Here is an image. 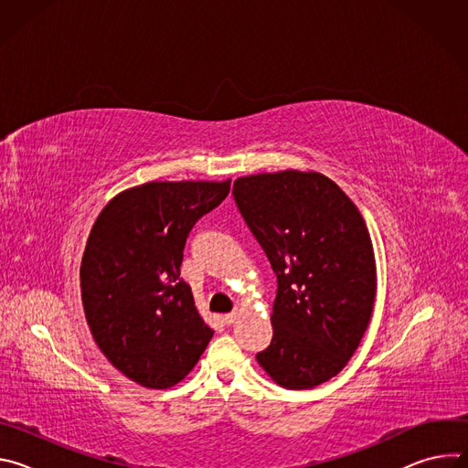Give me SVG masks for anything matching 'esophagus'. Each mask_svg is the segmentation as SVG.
<instances>
[{"label": "esophagus", "mask_w": 468, "mask_h": 468, "mask_svg": "<svg viewBox=\"0 0 468 468\" xmlns=\"http://www.w3.org/2000/svg\"><path fill=\"white\" fill-rule=\"evenodd\" d=\"M237 320V313H228V314H224V322L226 324H233Z\"/></svg>", "instance_id": "obj_1"}]
</instances>
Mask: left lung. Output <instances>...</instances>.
<instances>
[{
    "mask_svg": "<svg viewBox=\"0 0 468 468\" xmlns=\"http://www.w3.org/2000/svg\"><path fill=\"white\" fill-rule=\"evenodd\" d=\"M233 196L278 274L274 337L262 370L292 390L337 376L357 350L376 300V259L357 206L307 170L237 177Z\"/></svg>",
    "mask_w": 468,
    "mask_h": 468,
    "instance_id": "8db88e82",
    "label": "left lung"
}]
</instances>
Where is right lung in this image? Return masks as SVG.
<instances>
[{"label": "right lung", "mask_w": 468, "mask_h": 468, "mask_svg": "<svg viewBox=\"0 0 468 468\" xmlns=\"http://www.w3.org/2000/svg\"><path fill=\"white\" fill-rule=\"evenodd\" d=\"M224 181H148L98 215L81 261L92 337L125 378L148 388L185 379L213 339L179 278L186 235L229 194Z\"/></svg>", "instance_id": "1"}]
</instances>
